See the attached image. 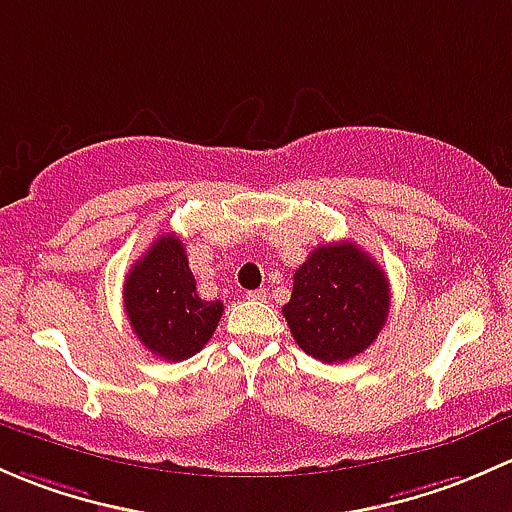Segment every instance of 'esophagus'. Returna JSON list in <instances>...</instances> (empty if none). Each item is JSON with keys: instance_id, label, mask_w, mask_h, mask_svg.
Returning a JSON list of instances; mask_svg holds the SVG:
<instances>
[{"instance_id": "obj_1", "label": "esophagus", "mask_w": 512, "mask_h": 512, "mask_svg": "<svg viewBox=\"0 0 512 512\" xmlns=\"http://www.w3.org/2000/svg\"><path fill=\"white\" fill-rule=\"evenodd\" d=\"M246 298H249V300H266L268 291H266V288H256V291L246 293Z\"/></svg>"}]
</instances>
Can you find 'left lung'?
<instances>
[{
	"instance_id": "left-lung-1",
	"label": "left lung",
	"mask_w": 512,
	"mask_h": 512,
	"mask_svg": "<svg viewBox=\"0 0 512 512\" xmlns=\"http://www.w3.org/2000/svg\"><path fill=\"white\" fill-rule=\"evenodd\" d=\"M293 340L328 365L352 360L377 340L389 315V281L350 241L318 246L295 271L283 305Z\"/></svg>"
}]
</instances>
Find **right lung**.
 <instances>
[{"instance_id": "1", "label": "right lung", "mask_w": 512, "mask_h": 512, "mask_svg": "<svg viewBox=\"0 0 512 512\" xmlns=\"http://www.w3.org/2000/svg\"><path fill=\"white\" fill-rule=\"evenodd\" d=\"M125 313L152 355L182 362L202 350L217 330L224 303L204 300L175 234L157 236L125 276Z\"/></svg>"}]
</instances>
